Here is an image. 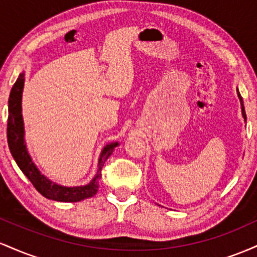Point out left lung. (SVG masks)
I'll use <instances>...</instances> for the list:
<instances>
[{
	"mask_svg": "<svg viewBox=\"0 0 257 257\" xmlns=\"http://www.w3.org/2000/svg\"><path fill=\"white\" fill-rule=\"evenodd\" d=\"M238 98H239V100H240V106H241V114H243L244 119H245V120H246V114H245V110H244V105H243V99H241V96H240L239 91H238Z\"/></svg>",
	"mask_w": 257,
	"mask_h": 257,
	"instance_id": "1",
	"label": "left lung"
}]
</instances>
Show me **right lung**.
Segmentation results:
<instances>
[{
	"instance_id": "obj_1",
	"label": "right lung",
	"mask_w": 257,
	"mask_h": 257,
	"mask_svg": "<svg viewBox=\"0 0 257 257\" xmlns=\"http://www.w3.org/2000/svg\"><path fill=\"white\" fill-rule=\"evenodd\" d=\"M24 72L20 73L17 82L14 83L8 100V123H7V140L11 153L18 167L20 168L24 175L31 181L35 188L46 198L57 200V202H79L90 198L98 192L99 182L101 179V169L105 162L113 152L114 147L118 146V143H112L106 145L101 151L99 158L98 172L93 180L88 185L66 187L55 184L43 175L38 170L36 164L32 162L26 149L24 139V120L22 114V94L24 88Z\"/></svg>"
}]
</instances>
